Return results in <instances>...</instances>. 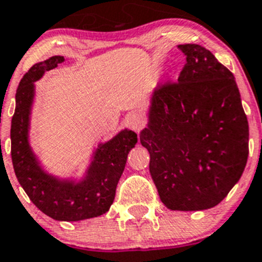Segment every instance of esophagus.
Returning a JSON list of instances; mask_svg holds the SVG:
<instances>
[{
  "label": "esophagus",
  "mask_w": 262,
  "mask_h": 262,
  "mask_svg": "<svg viewBox=\"0 0 262 262\" xmlns=\"http://www.w3.org/2000/svg\"><path fill=\"white\" fill-rule=\"evenodd\" d=\"M128 124L133 130H140L141 126L144 125V118H142L141 115H138V113H133V115L129 116Z\"/></svg>",
  "instance_id": "1"
}]
</instances>
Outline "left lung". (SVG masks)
Wrapping results in <instances>:
<instances>
[{"mask_svg": "<svg viewBox=\"0 0 262 262\" xmlns=\"http://www.w3.org/2000/svg\"><path fill=\"white\" fill-rule=\"evenodd\" d=\"M178 49L185 67L177 83L153 92L140 141L162 203L172 211L208 210L243 175L249 126L228 68L199 45Z\"/></svg>", "mask_w": 262, "mask_h": 262, "instance_id": "obj_1", "label": "left lung"}]
</instances>
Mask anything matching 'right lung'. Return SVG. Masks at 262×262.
<instances>
[{
    "label": "right lung",
    "mask_w": 262,
    "mask_h": 262,
    "mask_svg": "<svg viewBox=\"0 0 262 262\" xmlns=\"http://www.w3.org/2000/svg\"><path fill=\"white\" fill-rule=\"evenodd\" d=\"M63 62V56H51L34 64L22 77L11 118V161L19 185L43 213L59 222H79L103 215L112 206L129 151L137 144V134L124 129L100 144L80 181L60 179L45 171L29 144L34 83Z\"/></svg>",
    "instance_id": "obj_1"
}]
</instances>
